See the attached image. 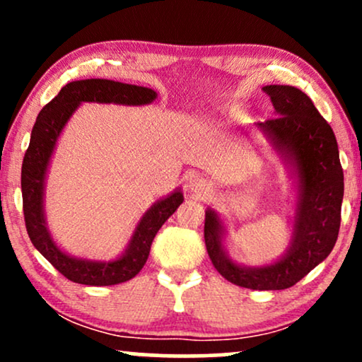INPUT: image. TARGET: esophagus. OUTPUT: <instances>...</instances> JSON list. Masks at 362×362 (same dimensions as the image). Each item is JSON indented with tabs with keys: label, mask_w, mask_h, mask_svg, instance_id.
I'll list each match as a JSON object with an SVG mask.
<instances>
[{
	"label": "esophagus",
	"mask_w": 362,
	"mask_h": 362,
	"mask_svg": "<svg viewBox=\"0 0 362 362\" xmlns=\"http://www.w3.org/2000/svg\"><path fill=\"white\" fill-rule=\"evenodd\" d=\"M187 186H189V189L192 192H196V194H201L202 191H206V182L202 180H197V177H194V180H191L189 182H187Z\"/></svg>",
	"instance_id": "34e87169"
}]
</instances>
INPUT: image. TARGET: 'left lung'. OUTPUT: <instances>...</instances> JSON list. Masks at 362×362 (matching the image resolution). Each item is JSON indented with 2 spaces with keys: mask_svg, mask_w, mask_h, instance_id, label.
I'll list each match as a JSON object with an SVG mask.
<instances>
[{
  "mask_svg": "<svg viewBox=\"0 0 362 362\" xmlns=\"http://www.w3.org/2000/svg\"><path fill=\"white\" fill-rule=\"evenodd\" d=\"M276 115L259 123L279 150L295 158L300 177V202L293 244L284 259L262 269H244L227 259L221 245V224L206 211L204 240L214 269L230 284L252 290H285L308 275L333 250L339 234L344 192L343 168L333 128L313 102L296 87L267 86Z\"/></svg>",
  "mask_w": 362,
  "mask_h": 362,
  "instance_id": "obj_1",
  "label": "left lung"
}]
</instances>
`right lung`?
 <instances>
[{"label":"right lung","mask_w":362,"mask_h":362,"mask_svg":"<svg viewBox=\"0 0 362 362\" xmlns=\"http://www.w3.org/2000/svg\"><path fill=\"white\" fill-rule=\"evenodd\" d=\"M155 98L156 92L151 88L107 81V78H86L64 86L61 92L39 112L21 168L24 224L33 245L51 262L54 269L71 281L107 286L133 279L146 264L156 232L181 204L182 194L180 191L173 192L170 197L158 202L143 216L130 245L120 259L103 262V264L72 259L54 244L46 229L42 212L44 176L59 133L81 102L145 105Z\"/></svg>","instance_id":"right-lung-1"}]
</instances>
